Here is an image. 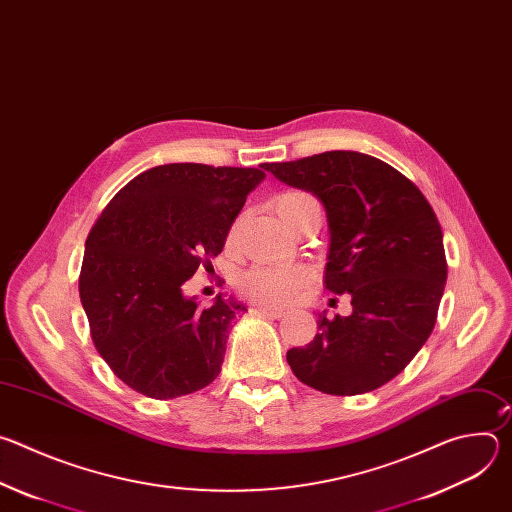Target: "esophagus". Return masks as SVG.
<instances>
[{
	"instance_id": "obj_1",
	"label": "esophagus",
	"mask_w": 512,
	"mask_h": 512,
	"mask_svg": "<svg viewBox=\"0 0 512 512\" xmlns=\"http://www.w3.org/2000/svg\"><path fill=\"white\" fill-rule=\"evenodd\" d=\"M257 312H261L265 316H271V318H283L285 316V312L281 308H269V306H261V308H257Z\"/></svg>"
}]
</instances>
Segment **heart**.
<instances>
[{
    "mask_svg": "<svg viewBox=\"0 0 512 512\" xmlns=\"http://www.w3.org/2000/svg\"><path fill=\"white\" fill-rule=\"evenodd\" d=\"M275 212L287 229L320 210V202L306 190H285L273 200ZM312 273L306 265H255L237 277L239 294L263 306H287L300 298L310 285Z\"/></svg>",
    "mask_w": 512,
    "mask_h": 512,
    "instance_id": "b5f03b06",
    "label": "heart"
}]
</instances>
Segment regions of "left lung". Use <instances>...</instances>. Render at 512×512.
<instances>
[{
	"label": "left lung",
	"instance_id": "8db88e82",
	"mask_svg": "<svg viewBox=\"0 0 512 512\" xmlns=\"http://www.w3.org/2000/svg\"><path fill=\"white\" fill-rule=\"evenodd\" d=\"M326 208L324 283L348 294L352 314L320 316L318 334L287 350L294 375L328 395L369 393L395 379L429 338L448 279L440 221L393 166L358 152L261 164Z\"/></svg>",
	"mask_w": 512,
	"mask_h": 512
}]
</instances>
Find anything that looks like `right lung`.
<instances>
[{
	"instance_id": "add662e5",
	"label": "right lung",
	"mask_w": 512,
	"mask_h": 512,
	"mask_svg": "<svg viewBox=\"0 0 512 512\" xmlns=\"http://www.w3.org/2000/svg\"><path fill=\"white\" fill-rule=\"evenodd\" d=\"M259 168L166 164L127 182L95 221L79 275L91 338L129 389L174 399L210 385L245 306L202 308L182 285L223 251Z\"/></svg>"
}]
</instances>
